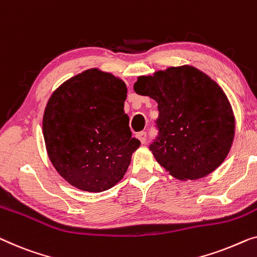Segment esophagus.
Listing matches in <instances>:
<instances>
[{
  "instance_id": "obj_1",
  "label": "esophagus",
  "mask_w": 257,
  "mask_h": 257,
  "mask_svg": "<svg viewBox=\"0 0 257 257\" xmlns=\"http://www.w3.org/2000/svg\"><path fill=\"white\" fill-rule=\"evenodd\" d=\"M137 138L141 141V144H145L147 140V133L146 132H139L137 135Z\"/></svg>"
}]
</instances>
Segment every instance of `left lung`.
I'll return each instance as SVG.
<instances>
[{
	"label": "left lung",
	"instance_id": "obj_1",
	"mask_svg": "<svg viewBox=\"0 0 257 257\" xmlns=\"http://www.w3.org/2000/svg\"><path fill=\"white\" fill-rule=\"evenodd\" d=\"M137 94L158 103L154 158L177 180H199L224 162L232 147L235 118L224 90L209 75L184 65L139 76Z\"/></svg>",
	"mask_w": 257,
	"mask_h": 257
}]
</instances>
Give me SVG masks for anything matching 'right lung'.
<instances>
[{
    "mask_svg": "<svg viewBox=\"0 0 257 257\" xmlns=\"http://www.w3.org/2000/svg\"><path fill=\"white\" fill-rule=\"evenodd\" d=\"M126 94L119 77L90 68L51 95L43 117L47 155L73 187L102 192L124 177L140 146L124 112Z\"/></svg>",
    "mask_w": 257,
    "mask_h": 257,
    "instance_id": "obj_1",
    "label": "right lung"
}]
</instances>
